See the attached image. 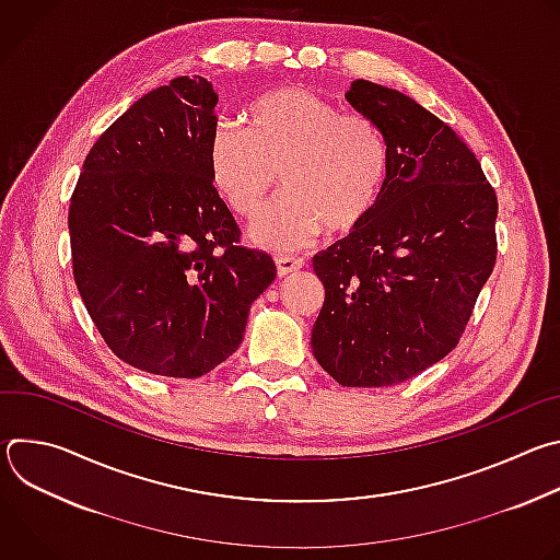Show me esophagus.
I'll return each mask as SVG.
<instances>
[{
	"mask_svg": "<svg viewBox=\"0 0 560 560\" xmlns=\"http://www.w3.org/2000/svg\"><path fill=\"white\" fill-rule=\"evenodd\" d=\"M303 268V259L299 257H277V275L285 277Z\"/></svg>",
	"mask_w": 560,
	"mask_h": 560,
	"instance_id": "obj_1",
	"label": "esophagus"
}]
</instances>
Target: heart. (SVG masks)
I'll return each instance as SVG.
<instances>
[{
	"mask_svg": "<svg viewBox=\"0 0 560 560\" xmlns=\"http://www.w3.org/2000/svg\"><path fill=\"white\" fill-rule=\"evenodd\" d=\"M248 130L217 121L206 143L208 177L238 217H255L275 186L285 192L253 225V242L288 253L310 246L324 230L354 232L378 206L389 148L381 126L312 91L283 86L259 95Z\"/></svg>",
	"mask_w": 560,
	"mask_h": 560,
	"instance_id": "1",
	"label": "heart"
}]
</instances>
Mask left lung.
<instances>
[{"instance_id":"1","label":"left lung","mask_w":560,"mask_h":560,"mask_svg":"<svg viewBox=\"0 0 560 560\" xmlns=\"http://www.w3.org/2000/svg\"><path fill=\"white\" fill-rule=\"evenodd\" d=\"M346 100L389 148L374 212L312 259L326 301L312 354L339 385L404 383L465 332L497 264L499 201L471 148L408 95L357 79Z\"/></svg>"}]
</instances>
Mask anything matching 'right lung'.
Wrapping results in <instances>:
<instances>
[{
	"mask_svg": "<svg viewBox=\"0 0 560 560\" xmlns=\"http://www.w3.org/2000/svg\"><path fill=\"white\" fill-rule=\"evenodd\" d=\"M217 100L197 74L150 91L95 141L70 197L72 277L93 324L159 376L199 378L236 352L277 277L208 177Z\"/></svg>",
	"mask_w": 560,
	"mask_h": 560,
	"instance_id": "add662e5",
	"label": "right lung"
}]
</instances>
